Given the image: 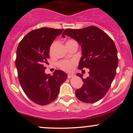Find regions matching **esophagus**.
<instances>
[{
    "label": "esophagus",
    "instance_id": "esophagus-1",
    "mask_svg": "<svg viewBox=\"0 0 133 133\" xmlns=\"http://www.w3.org/2000/svg\"><path fill=\"white\" fill-rule=\"evenodd\" d=\"M73 76H74V75H72V74H69V75H68V78H71L72 77H73Z\"/></svg>",
    "mask_w": 133,
    "mask_h": 133
}]
</instances>
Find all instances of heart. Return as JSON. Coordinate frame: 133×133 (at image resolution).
Instances as JSON below:
<instances>
[{
	"label": "heart",
	"instance_id": "b5f03b06",
	"mask_svg": "<svg viewBox=\"0 0 133 133\" xmlns=\"http://www.w3.org/2000/svg\"><path fill=\"white\" fill-rule=\"evenodd\" d=\"M75 63H76L75 60H71V61L64 60V61L58 62V65L63 71H66V72H70V71H72L73 65Z\"/></svg>",
	"mask_w": 133,
	"mask_h": 133
}]
</instances>
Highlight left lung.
<instances>
[{
    "label": "left lung",
    "instance_id": "1",
    "mask_svg": "<svg viewBox=\"0 0 133 133\" xmlns=\"http://www.w3.org/2000/svg\"><path fill=\"white\" fill-rule=\"evenodd\" d=\"M74 39L82 47V57L78 69H89V76L82 78L83 85L76 90L75 94L79 101L94 103L101 99L108 91L116 75L118 57L115 44L111 37L95 26L82 29H65L62 34Z\"/></svg>",
    "mask_w": 133,
    "mask_h": 133
}]
</instances>
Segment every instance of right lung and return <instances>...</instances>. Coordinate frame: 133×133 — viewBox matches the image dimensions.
<instances>
[{
	"instance_id": "obj_1",
	"label": "right lung",
	"mask_w": 133,
	"mask_h": 133,
	"mask_svg": "<svg viewBox=\"0 0 133 133\" xmlns=\"http://www.w3.org/2000/svg\"><path fill=\"white\" fill-rule=\"evenodd\" d=\"M63 30L47 27L32 30L18 46L15 63L19 82L26 96L39 105L54 101L68 77L61 70H55L52 76L44 72L50 46Z\"/></svg>"
}]
</instances>
